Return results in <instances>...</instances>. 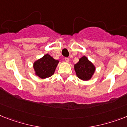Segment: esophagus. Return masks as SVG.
Returning <instances> with one entry per match:
<instances>
[{
	"instance_id": "34e87169",
	"label": "esophagus",
	"mask_w": 127,
	"mask_h": 127,
	"mask_svg": "<svg viewBox=\"0 0 127 127\" xmlns=\"http://www.w3.org/2000/svg\"><path fill=\"white\" fill-rule=\"evenodd\" d=\"M65 61L66 62H69V58H65Z\"/></svg>"
}]
</instances>
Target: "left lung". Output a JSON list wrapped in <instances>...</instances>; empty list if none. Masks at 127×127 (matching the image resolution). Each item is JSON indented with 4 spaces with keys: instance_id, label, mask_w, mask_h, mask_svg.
<instances>
[{
    "instance_id": "left-lung-1",
    "label": "left lung",
    "mask_w": 127,
    "mask_h": 127,
    "mask_svg": "<svg viewBox=\"0 0 127 127\" xmlns=\"http://www.w3.org/2000/svg\"><path fill=\"white\" fill-rule=\"evenodd\" d=\"M76 75L80 80L87 81L92 78L95 72V66L86 56L80 58L78 62L74 65Z\"/></svg>"
}]
</instances>
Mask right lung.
Instances as JSON below:
<instances>
[{
    "instance_id": "add662e5",
    "label": "right lung",
    "mask_w": 127,
    "mask_h": 127,
    "mask_svg": "<svg viewBox=\"0 0 127 127\" xmlns=\"http://www.w3.org/2000/svg\"><path fill=\"white\" fill-rule=\"evenodd\" d=\"M59 60L54 59L49 54H45L33 62V68L35 75L42 79L49 78L54 75Z\"/></svg>"
}]
</instances>
